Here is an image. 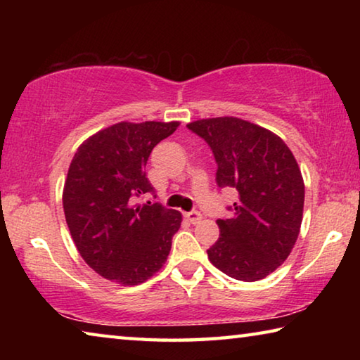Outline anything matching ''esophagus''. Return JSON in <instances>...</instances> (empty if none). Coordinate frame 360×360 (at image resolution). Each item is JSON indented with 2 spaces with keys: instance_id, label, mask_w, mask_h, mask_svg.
<instances>
[{
  "instance_id": "esophagus-1",
  "label": "esophagus",
  "mask_w": 360,
  "mask_h": 360,
  "mask_svg": "<svg viewBox=\"0 0 360 360\" xmlns=\"http://www.w3.org/2000/svg\"><path fill=\"white\" fill-rule=\"evenodd\" d=\"M184 217L187 219L191 224H198L202 221V214L198 211H191V212H184Z\"/></svg>"
}]
</instances>
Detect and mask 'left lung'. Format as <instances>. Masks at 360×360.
I'll return each mask as SVG.
<instances>
[{"label":"left lung","instance_id":"1","mask_svg":"<svg viewBox=\"0 0 360 360\" xmlns=\"http://www.w3.org/2000/svg\"><path fill=\"white\" fill-rule=\"evenodd\" d=\"M217 163L219 187H233L240 202L217 219L219 240L208 259L240 281H259L289 257L300 231L304 184L290 149L270 130L238 117L191 122Z\"/></svg>","mask_w":360,"mask_h":360}]
</instances>
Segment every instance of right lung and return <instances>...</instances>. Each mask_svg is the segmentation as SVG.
Here are the masks:
<instances>
[{
    "instance_id": "add662e5",
    "label": "right lung",
    "mask_w": 360,
    "mask_h": 360,
    "mask_svg": "<svg viewBox=\"0 0 360 360\" xmlns=\"http://www.w3.org/2000/svg\"><path fill=\"white\" fill-rule=\"evenodd\" d=\"M178 127L119 122L85 139L72 157L63 188L66 224L82 259L109 281L141 284L165 264L181 212L136 198L154 193L146 163Z\"/></svg>"
}]
</instances>
